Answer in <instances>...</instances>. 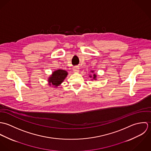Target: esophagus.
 Wrapping results in <instances>:
<instances>
[{"label":"esophagus","mask_w":151,"mask_h":151,"mask_svg":"<svg viewBox=\"0 0 151 151\" xmlns=\"http://www.w3.org/2000/svg\"><path fill=\"white\" fill-rule=\"evenodd\" d=\"M73 71L75 72V73H78L79 71V67L78 66H76L73 68Z\"/></svg>","instance_id":"esophagus-1"}]
</instances>
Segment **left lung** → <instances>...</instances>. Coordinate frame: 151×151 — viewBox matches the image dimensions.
I'll use <instances>...</instances> for the list:
<instances>
[{
  "label": "left lung",
  "mask_w": 151,
  "mask_h": 151,
  "mask_svg": "<svg viewBox=\"0 0 151 151\" xmlns=\"http://www.w3.org/2000/svg\"><path fill=\"white\" fill-rule=\"evenodd\" d=\"M90 72H91V73H93V76H92V75H91V74H89V77L91 78H92V79H91V80H92V81H93V80H96L97 76H96V74H95V73H94V71H93H93H92V70H91Z\"/></svg>",
  "instance_id": "left-lung-1"
}]
</instances>
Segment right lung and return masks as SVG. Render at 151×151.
<instances>
[{"instance_id": "right-lung-1", "label": "right lung", "mask_w": 151, "mask_h": 151, "mask_svg": "<svg viewBox=\"0 0 151 151\" xmlns=\"http://www.w3.org/2000/svg\"><path fill=\"white\" fill-rule=\"evenodd\" d=\"M67 75V71L64 70L58 69L54 71L48 77L47 82L49 86L56 88H58V86H60L63 82Z\"/></svg>"}]
</instances>
